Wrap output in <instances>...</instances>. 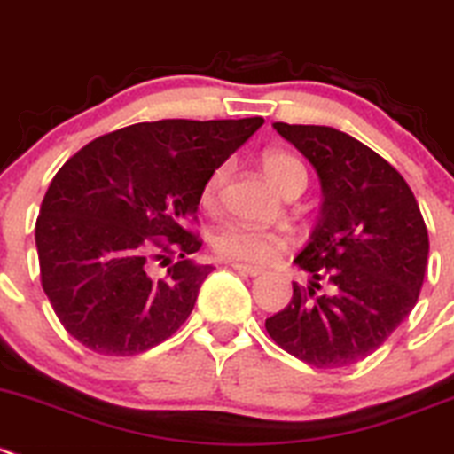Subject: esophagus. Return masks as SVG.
<instances>
[{
    "label": "esophagus",
    "mask_w": 454,
    "mask_h": 454,
    "mask_svg": "<svg viewBox=\"0 0 454 454\" xmlns=\"http://www.w3.org/2000/svg\"><path fill=\"white\" fill-rule=\"evenodd\" d=\"M231 267L236 269L238 273H245V276H251V278H255V276H260V273H262V269H260V267H251V264L231 262Z\"/></svg>",
    "instance_id": "34e87169"
}]
</instances>
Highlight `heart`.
Returning <instances> with one entry per match:
<instances>
[{"mask_svg":"<svg viewBox=\"0 0 454 454\" xmlns=\"http://www.w3.org/2000/svg\"><path fill=\"white\" fill-rule=\"evenodd\" d=\"M262 168L267 176L271 178L273 185L280 192H285V194L291 190H298V187L300 190L307 187V168H304L298 156L289 154V152H267L262 156ZM227 176V163H223L221 168H216L209 174L207 183L203 187V196H200L203 205H207V207L216 205ZM212 245L221 258L249 264H269L289 247V238L280 231H273V229H262L233 221L216 229Z\"/></svg>","mask_w":454,"mask_h":454,"instance_id":"1","label":"heart"}]
</instances>
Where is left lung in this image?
<instances>
[{
  "mask_svg": "<svg viewBox=\"0 0 454 454\" xmlns=\"http://www.w3.org/2000/svg\"><path fill=\"white\" fill-rule=\"evenodd\" d=\"M317 169L325 205L295 258L313 276L264 326L316 369H342L378 351L412 311L428 262V229L402 174L357 138L325 125L273 123ZM322 284L330 289L317 294Z\"/></svg>",
  "mask_w": 454,
  "mask_h": 454,
  "instance_id": "8db88e82",
  "label": "left lung"
}]
</instances>
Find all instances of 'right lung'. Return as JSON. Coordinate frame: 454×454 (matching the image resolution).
Listing matches in <instances>:
<instances>
[{"label": "right lung", "instance_id": "obj_1", "mask_svg": "<svg viewBox=\"0 0 454 454\" xmlns=\"http://www.w3.org/2000/svg\"><path fill=\"white\" fill-rule=\"evenodd\" d=\"M264 123L163 119L103 134L55 174L35 240L57 317L90 351L129 357L172 338L214 267L190 258L209 174ZM179 260L174 265L168 260ZM152 262L168 263L163 278Z\"/></svg>", "mask_w": 454, "mask_h": 454}]
</instances>
